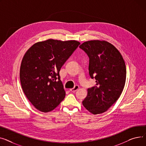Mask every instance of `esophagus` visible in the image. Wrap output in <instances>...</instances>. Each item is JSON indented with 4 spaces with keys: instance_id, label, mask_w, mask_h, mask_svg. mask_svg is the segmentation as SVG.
Returning <instances> with one entry per match:
<instances>
[{
    "instance_id": "1",
    "label": "esophagus",
    "mask_w": 146,
    "mask_h": 146,
    "mask_svg": "<svg viewBox=\"0 0 146 146\" xmlns=\"http://www.w3.org/2000/svg\"><path fill=\"white\" fill-rule=\"evenodd\" d=\"M79 88H80L79 85H75V86L74 88H71V89H70V91H71V92H75L76 90H78Z\"/></svg>"
}]
</instances>
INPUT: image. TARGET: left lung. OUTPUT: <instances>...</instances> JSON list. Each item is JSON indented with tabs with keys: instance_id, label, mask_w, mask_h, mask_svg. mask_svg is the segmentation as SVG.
I'll list each match as a JSON object with an SVG mask.
<instances>
[{
	"instance_id": "left-lung-1",
	"label": "left lung",
	"mask_w": 146,
	"mask_h": 146,
	"mask_svg": "<svg viewBox=\"0 0 146 146\" xmlns=\"http://www.w3.org/2000/svg\"><path fill=\"white\" fill-rule=\"evenodd\" d=\"M90 58L89 74L96 85L88 89L84 107L93 114L106 112L120 97L126 80V67L119 50L106 40L86 41L80 46Z\"/></svg>"
}]
</instances>
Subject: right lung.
Instances as JSON below:
<instances>
[{
  "mask_svg": "<svg viewBox=\"0 0 146 146\" xmlns=\"http://www.w3.org/2000/svg\"><path fill=\"white\" fill-rule=\"evenodd\" d=\"M80 44L75 40L49 39L35 43L26 52L20 68L21 86L39 111H52L64 99L65 91L59 73Z\"/></svg>",
  "mask_w": 146,
  "mask_h": 146,
  "instance_id": "right-lung-1",
  "label": "right lung"
}]
</instances>
